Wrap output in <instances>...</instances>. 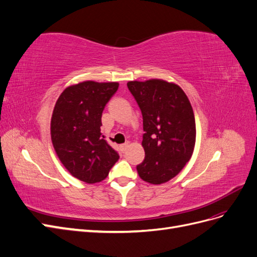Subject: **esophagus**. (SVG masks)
<instances>
[{"label":"esophagus","mask_w":257,"mask_h":257,"mask_svg":"<svg viewBox=\"0 0 257 257\" xmlns=\"http://www.w3.org/2000/svg\"><path fill=\"white\" fill-rule=\"evenodd\" d=\"M127 148H128V144H127V143H125V144H123V145L120 146V149H121V151H122L123 153L126 151Z\"/></svg>","instance_id":"34e87169"}]
</instances>
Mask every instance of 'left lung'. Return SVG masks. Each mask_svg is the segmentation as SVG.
Wrapping results in <instances>:
<instances>
[{"label": "left lung", "instance_id": "8db88e82", "mask_svg": "<svg viewBox=\"0 0 257 257\" xmlns=\"http://www.w3.org/2000/svg\"><path fill=\"white\" fill-rule=\"evenodd\" d=\"M144 119L145 160L137 166L144 181L162 184L175 178L192 158L195 116L184 91L163 79L128 81Z\"/></svg>", "mask_w": 257, "mask_h": 257}]
</instances>
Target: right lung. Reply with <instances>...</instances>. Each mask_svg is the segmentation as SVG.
Segmentation results:
<instances>
[{
    "label": "right lung",
    "mask_w": 257,
    "mask_h": 257,
    "mask_svg": "<svg viewBox=\"0 0 257 257\" xmlns=\"http://www.w3.org/2000/svg\"><path fill=\"white\" fill-rule=\"evenodd\" d=\"M118 88V82L82 81L67 87L54 105V151L68 173L85 183L103 181L119 160L100 133L103 110Z\"/></svg>",
    "instance_id": "1"
}]
</instances>
